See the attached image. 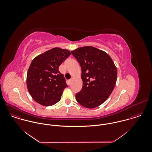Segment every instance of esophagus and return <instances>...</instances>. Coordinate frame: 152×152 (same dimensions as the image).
<instances>
[{
	"mask_svg": "<svg viewBox=\"0 0 152 152\" xmlns=\"http://www.w3.org/2000/svg\"><path fill=\"white\" fill-rule=\"evenodd\" d=\"M68 82H69V84H71V82H72V79H70V80L68 81Z\"/></svg>",
	"mask_w": 152,
	"mask_h": 152,
	"instance_id": "obj_1",
	"label": "esophagus"
}]
</instances>
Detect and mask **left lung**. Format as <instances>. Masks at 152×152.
Returning a JSON list of instances; mask_svg holds the SVG:
<instances>
[{"mask_svg": "<svg viewBox=\"0 0 152 152\" xmlns=\"http://www.w3.org/2000/svg\"><path fill=\"white\" fill-rule=\"evenodd\" d=\"M81 67L83 88L75 95L77 102L87 108H96L111 94L117 79V68L105 51L92 46L71 51Z\"/></svg>", "mask_w": 152, "mask_h": 152, "instance_id": "left-lung-1", "label": "left lung"}]
</instances>
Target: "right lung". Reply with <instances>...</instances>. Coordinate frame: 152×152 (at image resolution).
Segmentation results:
<instances>
[{"instance_id": "add662e5", "label": "right lung", "mask_w": 152, "mask_h": 152, "mask_svg": "<svg viewBox=\"0 0 152 152\" xmlns=\"http://www.w3.org/2000/svg\"><path fill=\"white\" fill-rule=\"evenodd\" d=\"M70 55L69 50L56 47L32 61L27 74V87L36 102L44 106H51L61 99L68 86L58 67Z\"/></svg>"}]
</instances>
